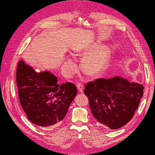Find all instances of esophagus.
I'll return each instance as SVG.
<instances>
[{
    "label": "esophagus",
    "mask_w": 155,
    "mask_h": 155,
    "mask_svg": "<svg viewBox=\"0 0 155 155\" xmlns=\"http://www.w3.org/2000/svg\"><path fill=\"white\" fill-rule=\"evenodd\" d=\"M77 88L78 91L80 93H81V94L83 93V92H84V86H83V85L78 84L77 85Z\"/></svg>",
    "instance_id": "1"
}]
</instances>
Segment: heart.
Returning a JSON list of instances; mask_svg holds the SVG:
<instances>
[{"instance_id":"heart-1","label":"heart","mask_w":155,"mask_h":155,"mask_svg":"<svg viewBox=\"0 0 155 155\" xmlns=\"http://www.w3.org/2000/svg\"><path fill=\"white\" fill-rule=\"evenodd\" d=\"M74 55L84 56L81 61L83 72L88 77H95L101 72L107 63L108 50L104 46L100 47L99 43H95L82 50L77 51ZM75 67L74 61L70 58L67 59L62 67L64 75L67 77H71Z\"/></svg>"}]
</instances>
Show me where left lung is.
<instances>
[{"mask_svg": "<svg viewBox=\"0 0 155 155\" xmlns=\"http://www.w3.org/2000/svg\"><path fill=\"white\" fill-rule=\"evenodd\" d=\"M142 84L124 78H97L85 87L89 106L101 126L117 129L131 120L143 95Z\"/></svg>", "mask_w": 155, "mask_h": 155, "instance_id": "8db88e82", "label": "left lung"}]
</instances>
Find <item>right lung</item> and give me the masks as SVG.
<instances>
[{
  "label": "right lung",
  "instance_id": "1",
  "mask_svg": "<svg viewBox=\"0 0 155 155\" xmlns=\"http://www.w3.org/2000/svg\"><path fill=\"white\" fill-rule=\"evenodd\" d=\"M20 104L27 118L41 127L58 126L77 94L70 82L61 85L49 71L38 72L22 60L16 71Z\"/></svg>",
  "mask_w": 155,
  "mask_h": 155
}]
</instances>
